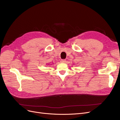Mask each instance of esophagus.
<instances>
[{
  "mask_svg": "<svg viewBox=\"0 0 120 120\" xmlns=\"http://www.w3.org/2000/svg\"><path fill=\"white\" fill-rule=\"evenodd\" d=\"M65 62H66L65 59H62V60H61V63H65Z\"/></svg>",
  "mask_w": 120,
  "mask_h": 120,
  "instance_id": "34e87169",
  "label": "esophagus"
}]
</instances>
